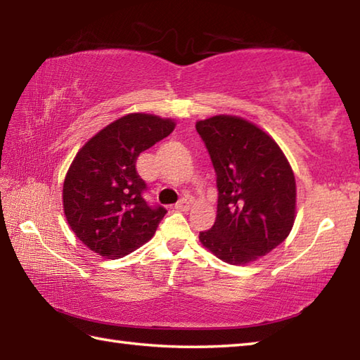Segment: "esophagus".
I'll list each match as a JSON object with an SVG mask.
<instances>
[{"mask_svg":"<svg viewBox=\"0 0 360 360\" xmlns=\"http://www.w3.org/2000/svg\"><path fill=\"white\" fill-rule=\"evenodd\" d=\"M174 207L178 209V211H188V209H191V201L187 198H181L178 202H176Z\"/></svg>","mask_w":360,"mask_h":360,"instance_id":"obj_1","label":"esophagus"}]
</instances>
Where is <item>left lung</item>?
I'll return each instance as SVG.
<instances>
[{
	"mask_svg": "<svg viewBox=\"0 0 360 360\" xmlns=\"http://www.w3.org/2000/svg\"><path fill=\"white\" fill-rule=\"evenodd\" d=\"M217 176V217L200 240L230 264H247L288 238L296 214V179L269 135L243 117L197 122Z\"/></svg>",
	"mask_w": 360,
	"mask_h": 360,
	"instance_id": "8db88e82",
	"label": "left lung"
}]
</instances>
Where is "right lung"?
<instances>
[{
  "instance_id": "obj_1",
  "label": "right lung",
  "mask_w": 360,
  "mask_h": 360,
  "mask_svg": "<svg viewBox=\"0 0 360 360\" xmlns=\"http://www.w3.org/2000/svg\"><path fill=\"white\" fill-rule=\"evenodd\" d=\"M174 126L172 120L130 113L75 155L64 179V214L75 236L101 257L121 258L154 236L167 209L145 200L148 186L136 173V159Z\"/></svg>"
}]
</instances>
